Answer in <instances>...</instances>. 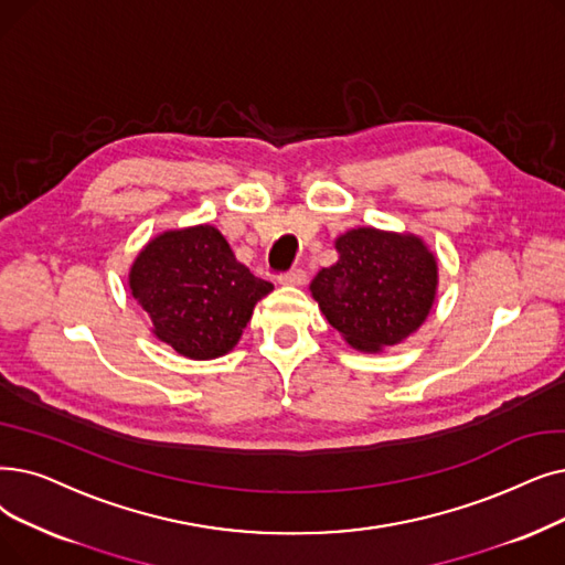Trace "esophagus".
<instances>
[{"label":"esophagus","mask_w":565,"mask_h":565,"mask_svg":"<svg viewBox=\"0 0 565 565\" xmlns=\"http://www.w3.org/2000/svg\"><path fill=\"white\" fill-rule=\"evenodd\" d=\"M307 281V273L302 267H296V269H288L286 275L279 277V284L281 286H302Z\"/></svg>","instance_id":"esophagus-1"}]
</instances>
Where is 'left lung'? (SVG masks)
<instances>
[{
    "label": "left lung",
    "mask_w": 565,
    "mask_h": 565,
    "mask_svg": "<svg viewBox=\"0 0 565 565\" xmlns=\"http://www.w3.org/2000/svg\"><path fill=\"white\" fill-rule=\"evenodd\" d=\"M334 249L337 263L318 269L309 290L349 347L381 353L420 330L438 290V260L420 235L360 226Z\"/></svg>",
    "instance_id": "1"
}]
</instances>
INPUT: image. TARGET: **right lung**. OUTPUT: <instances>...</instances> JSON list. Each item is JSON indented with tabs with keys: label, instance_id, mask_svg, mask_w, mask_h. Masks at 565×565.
<instances>
[{
	"label": "right lung",
	"instance_id": "add662e5",
	"mask_svg": "<svg viewBox=\"0 0 565 565\" xmlns=\"http://www.w3.org/2000/svg\"><path fill=\"white\" fill-rule=\"evenodd\" d=\"M273 290L210 224L159 233L129 267V292L150 316L152 334L189 360L231 353Z\"/></svg>",
	"mask_w": 565,
	"mask_h": 565
}]
</instances>
